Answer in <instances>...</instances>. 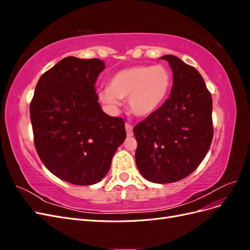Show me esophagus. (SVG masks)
Here are the masks:
<instances>
[{"mask_svg":"<svg viewBox=\"0 0 250 250\" xmlns=\"http://www.w3.org/2000/svg\"><path fill=\"white\" fill-rule=\"evenodd\" d=\"M125 128H126V133H127V137L129 138V137H132L133 135V132H132V126L130 125V124H125Z\"/></svg>","mask_w":250,"mask_h":250,"instance_id":"esophagus-1","label":"esophagus"}]
</instances>
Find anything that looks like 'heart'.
I'll return each mask as SVG.
<instances>
[{"label":"heart","mask_w":250,"mask_h":250,"mask_svg":"<svg viewBox=\"0 0 250 250\" xmlns=\"http://www.w3.org/2000/svg\"><path fill=\"white\" fill-rule=\"evenodd\" d=\"M172 85L170 71L164 65H135L113 74L109 86L99 90L101 101L113 110L127 99L137 117L153 115L167 100Z\"/></svg>","instance_id":"heart-1"}]
</instances>
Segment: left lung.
<instances>
[{"mask_svg":"<svg viewBox=\"0 0 250 250\" xmlns=\"http://www.w3.org/2000/svg\"><path fill=\"white\" fill-rule=\"evenodd\" d=\"M173 72L170 97L133 128L135 163L151 183H175L197 169L213 140V101L195 67L165 55Z\"/></svg>","mask_w":250,"mask_h":250,"instance_id":"obj_1","label":"left lung"}]
</instances>
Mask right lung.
I'll list each match as a JSON object with an SVG mask.
<instances>
[{"mask_svg": "<svg viewBox=\"0 0 250 250\" xmlns=\"http://www.w3.org/2000/svg\"><path fill=\"white\" fill-rule=\"evenodd\" d=\"M105 63L65 57L42 75L30 104L35 148L55 176L78 186L106 175L126 139L124 120L105 113L95 83Z\"/></svg>", "mask_w": 250, "mask_h": 250, "instance_id": "add662e5", "label": "right lung"}]
</instances>
